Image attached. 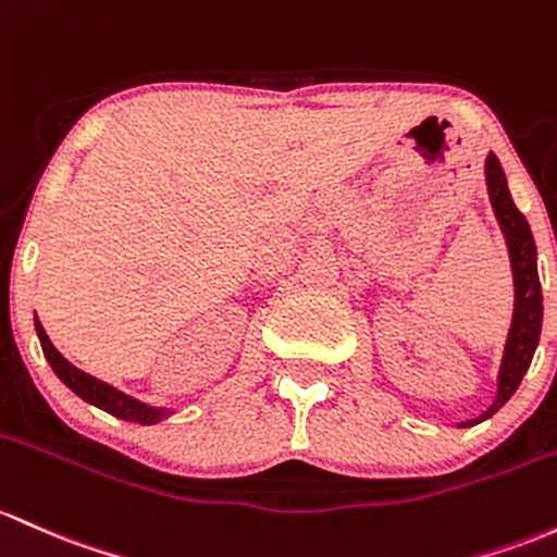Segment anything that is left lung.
I'll return each instance as SVG.
<instances>
[{
  "label": "left lung",
  "instance_id": "8db88e82",
  "mask_svg": "<svg viewBox=\"0 0 557 557\" xmlns=\"http://www.w3.org/2000/svg\"><path fill=\"white\" fill-rule=\"evenodd\" d=\"M486 187L492 209L497 213V222L499 227H503V235L507 240V250H510L512 283H516V309H512V325L510 333H507L503 368H499L497 399L492 401V407H488L484 414L468 420V423H462V428L492 418V414L516 394L523 375H527L542 333V285L540 272H536L534 235H531L527 216H523V213L516 209V203H512L505 171L499 166L497 156L486 158Z\"/></svg>",
  "mask_w": 557,
  "mask_h": 557
}]
</instances>
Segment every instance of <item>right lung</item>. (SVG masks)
I'll return each mask as SVG.
<instances>
[{"label": "right lung", "instance_id": "right-lung-1", "mask_svg": "<svg viewBox=\"0 0 557 557\" xmlns=\"http://www.w3.org/2000/svg\"><path fill=\"white\" fill-rule=\"evenodd\" d=\"M36 333H39L41 348H45V357H47V362H50V368L54 370V375H58L60 381H63L65 386L73 391V394L82 396L84 401L106 409V412L115 414V418L129 420V423H139V425H156L158 420H163L169 414L166 409H156V407L143 405V401L132 399V396L121 394L119 388L108 386V383L97 381V377L87 375V372L73 368L69 359H65L63 354L52 346V341L47 338L45 327H41L39 320H36Z\"/></svg>", "mask_w": 557, "mask_h": 557}]
</instances>
